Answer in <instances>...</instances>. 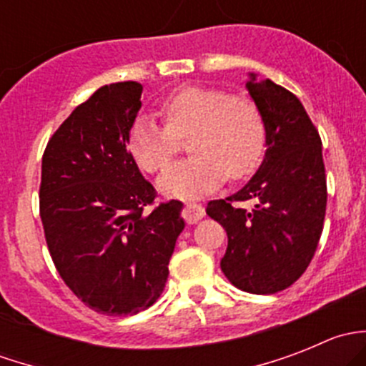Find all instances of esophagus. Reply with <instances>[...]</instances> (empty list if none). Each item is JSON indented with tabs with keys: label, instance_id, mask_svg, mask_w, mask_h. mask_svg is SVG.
<instances>
[{
	"label": "esophagus",
	"instance_id": "esophagus-1",
	"mask_svg": "<svg viewBox=\"0 0 366 366\" xmlns=\"http://www.w3.org/2000/svg\"><path fill=\"white\" fill-rule=\"evenodd\" d=\"M204 216H205V210H204V207H202V205L189 204L186 207V219H187V223H189V224L198 223V221H200Z\"/></svg>",
	"mask_w": 366,
	"mask_h": 366
}]
</instances>
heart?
<instances>
[{
	"label": "heart",
	"mask_w": 366,
	"mask_h": 366,
	"mask_svg": "<svg viewBox=\"0 0 366 366\" xmlns=\"http://www.w3.org/2000/svg\"><path fill=\"white\" fill-rule=\"evenodd\" d=\"M164 125L138 117L129 131L132 157L147 173H159L187 138L193 152L159 179L168 197L194 198L232 180L252 175L265 150V118L248 95H232L212 86H184L161 104Z\"/></svg>",
	"instance_id": "obj_1"
}]
</instances>
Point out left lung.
<instances>
[{
    "instance_id": "1",
    "label": "left lung",
    "mask_w": 366,
    "mask_h": 366,
    "mask_svg": "<svg viewBox=\"0 0 366 366\" xmlns=\"http://www.w3.org/2000/svg\"><path fill=\"white\" fill-rule=\"evenodd\" d=\"M265 118L264 162L248 184L207 214L227 230L221 271L252 294H276L312 262L327 204L322 142L301 101L271 79L246 83Z\"/></svg>"
}]
</instances>
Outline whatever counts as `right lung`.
<instances>
[{
  "instance_id": "right-lung-1",
  "label": "right lung",
  "mask_w": 366,
  "mask_h": 366,
  "mask_svg": "<svg viewBox=\"0 0 366 366\" xmlns=\"http://www.w3.org/2000/svg\"><path fill=\"white\" fill-rule=\"evenodd\" d=\"M143 86H101L47 142L40 219L54 267L88 308L134 315L159 299L184 230L179 200L157 191L129 152ZM153 209L148 210V207Z\"/></svg>"
}]
</instances>
